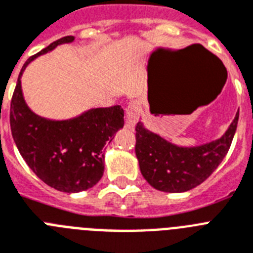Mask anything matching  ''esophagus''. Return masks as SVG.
<instances>
[{
  "instance_id": "obj_1",
  "label": "esophagus",
  "mask_w": 253,
  "mask_h": 253,
  "mask_svg": "<svg viewBox=\"0 0 253 253\" xmlns=\"http://www.w3.org/2000/svg\"><path fill=\"white\" fill-rule=\"evenodd\" d=\"M140 112H141V104L139 100H132L128 103L126 107V117H127V125L128 126H135L139 121Z\"/></svg>"
}]
</instances>
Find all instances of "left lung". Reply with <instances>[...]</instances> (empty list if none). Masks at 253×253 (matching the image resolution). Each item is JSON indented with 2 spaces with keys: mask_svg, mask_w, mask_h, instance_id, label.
Masks as SVG:
<instances>
[{
  "mask_svg": "<svg viewBox=\"0 0 253 253\" xmlns=\"http://www.w3.org/2000/svg\"><path fill=\"white\" fill-rule=\"evenodd\" d=\"M239 112L220 139L195 148H181L136 126L135 153L144 178L164 192H184L208 179L227 155L238 124Z\"/></svg>",
  "mask_w": 253,
  "mask_h": 253,
  "instance_id": "obj_1",
  "label": "left lung"
}]
</instances>
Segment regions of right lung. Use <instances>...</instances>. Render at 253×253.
Segmentation results:
<instances>
[{
	"label": "right lung",
	"mask_w": 253,
	"mask_h": 253,
	"mask_svg": "<svg viewBox=\"0 0 253 253\" xmlns=\"http://www.w3.org/2000/svg\"><path fill=\"white\" fill-rule=\"evenodd\" d=\"M74 39L72 35L63 37L24 63L10 107L11 132L26 164L48 186L69 193L99 182L104 172L103 148L125 125L121 105L90 109L67 121L45 120L26 105L20 78L28 63Z\"/></svg>",
	"instance_id": "1"
}]
</instances>
